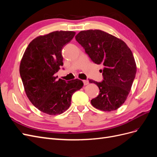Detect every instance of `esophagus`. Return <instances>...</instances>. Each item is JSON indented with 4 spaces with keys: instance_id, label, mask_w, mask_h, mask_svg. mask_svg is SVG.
<instances>
[{
    "instance_id": "34e87169",
    "label": "esophagus",
    "mask_w": 157,
    "mask_h": 157,
    "mask_svg": "<svg viewBox=\"0 0 157 157\" xmlns=\"http://www.w3.org/2000/svg\"><path fill=\"white\" fill-rule=\"evenodd\" d=\"M83 83H84V86H86V85H88L89 84V81L88 80H83Z\"/></svg>"
}]
</instances>
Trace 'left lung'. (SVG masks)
<instances>
[{"mask_svg": "<svg viewBox=\"0 0 157 157\" xmlns=\"http://www.w3.org/2000/svg\"><path fill=\"white\" fill-rule=\"evenodd\" d=\"M94 63L102 64L101 82L90 80L99 89L91 100L99 110L112 111L124 103L136 77V64L131 50L125 42L101 30L82 31L75 36Z\"/></svg>", "mask_w": 157, "mask_h": 157, "instance_id": "left-lung-1", "label": "left lung"}]
</instances>
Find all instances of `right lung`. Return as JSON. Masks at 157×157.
<instances>
[{"mask_svg":"<svg viewBox=\"0 0 157 157\" xmlns=\"http://www.w3.org/2000/svg\"><path fill=\"white\" fill-rule=\"evenodd\" d=\"M74 31H54L33 39L26 48L20 73L27 98L39 110L50 115L65 112L75 92L82 88L79 79L70 81L54 77L63 66L61 50L73 39Z\"/></svg>","mask_w":157,"mask_h":157,"instance_id":"1","label":"right lung"}]
</instances>
